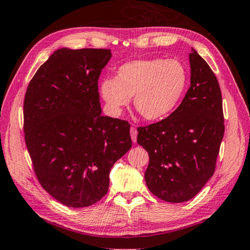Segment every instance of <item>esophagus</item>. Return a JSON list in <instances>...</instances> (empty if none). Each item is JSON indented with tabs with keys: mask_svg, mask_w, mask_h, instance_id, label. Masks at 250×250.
I'll return each mask as SVG.
<instances>
[{
	"mask_svg": "<svg viewBox=\"0 0 250 250\" xmlns=\"http://www.w3.org/2000/svg\"><path fill=\"white\" fill-rule=\"evenodd\" d=\"M137 134H138V131H137V128H136V127H130V136H131V140L134 141V143H136V141H137Z\"/></svg>",
	"mask_w": 250,
	"mask_h": 250,
	"instance_id": "34e87169",
	"label": "esophagus"
}]
</instances>
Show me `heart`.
Returning a JSON list of instances; mask_svg holds the SVG:
<instances>
[{"label":"heart","instance_id":"heart-1","mask_svg":"<svg viewBox=\"0 0 250 250\" xmlns=\"http://www.w3.org/2000/svg\"><path fill=\"white\" fill-rule=\"evenodd\" d=\"M188 86L187 68L177 60H135L122 64L115 78L100 83L107 109L119 116L134 97V105L147 121L167 119L180 106Z\"/></svg>","mask_w":250,"mask_h":250}]
</instances>
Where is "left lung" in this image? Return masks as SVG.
Returning <instances> with one entry per match:
<instances>
[{"label":"left lung","instance_id":"1","mask_svg":"<svg viewBox=\"0 0 250 250\" xmlns=\"http://www.w3.org/2000/svg\"><path fill=\"white\" fill-rule=\"evenodd\" d=\"M190 87L180 106L157 123L139 126L137 143L147 150L149 190L167 202L198 194L213 175L224 135L222 95L214 73L191 49Z\"/></svg>","mask_w":250,"mask_h":250}]
</instances>
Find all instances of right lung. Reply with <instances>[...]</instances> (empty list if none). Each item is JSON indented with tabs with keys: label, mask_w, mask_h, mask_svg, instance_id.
Returning <instances> with one entry per match:
<instances>
[{
	"label": "right lung",
	"mask_w": 250,
	"mask_h": 250,
	"mask_svg": "<svg viewBox=\"0 0 250 250\" xmlns=\"http://www.w3.org/2000/svg\"><path fill=\"white\" fill-rule=\"evenodd\" d=\"M109 49H60L23 99V133L40 185L70 208L105 196L111 167L131 147L127 121L101 115L98 81Z\"/></svg>",
	"instance_id": "obj_1"
}]
</instances>
